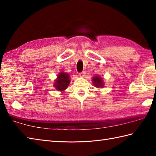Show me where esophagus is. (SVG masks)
<instances>
[{
  "label": "esophagus",
  "instance_id": "1",
  "mask_svg": "<svg viewBox=\"0 0 156 156\" xmlns=\"http://www.w3.org/2000/svg\"><path fill=\"white\" fill-rule=\"evenodd\" d=\"M85 74H86V72L85 71H82V72L80 73V74H79V75H80V76H81V77H84Z\"/></svg>",
  "mask_w": 156,
  "mask_h": 156
}]
</instances>
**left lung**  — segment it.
Returning <instances> with one entry per match:
<instances>
[{
  "label": "left lung",
  "instance_id": "1",
  "mask_svg": "<svg viewBox=\"0 0 156 156\" xmlns=\"http://www.w3.org/2000/svg\"><path fill=\"white\" fill-rule=\"evenodd\" d=\"M93 84L96 87H103V82H102V79L98 76H96L94 77L93 79Z\"/></svg>",
  "mask_w": 156,
  "mask_h": 156
}]
</instances>
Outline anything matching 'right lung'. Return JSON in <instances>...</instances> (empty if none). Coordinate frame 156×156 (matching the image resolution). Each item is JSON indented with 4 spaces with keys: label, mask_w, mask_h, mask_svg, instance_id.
Instances as JSON below:
<instances>
[{
    "label": "right lung",
    "mask_w": 156,
    "mask_h": 156,
    "mask_svg": "<svg viewBox=\"0 0 156 156\" xmlns=\"http://www.w3.org/2000/svg\"><path fill=\"white\" fill-rule=\"evenodd\" d=\"M69 78V74H66V73H59V74L58 76L57 80H55L54 84V87L56 88V90H58L59 91L66 90L68 87L69 82H70Z\"/></svg>",
    "instance_id": "add662e5"
}]
</instances>
